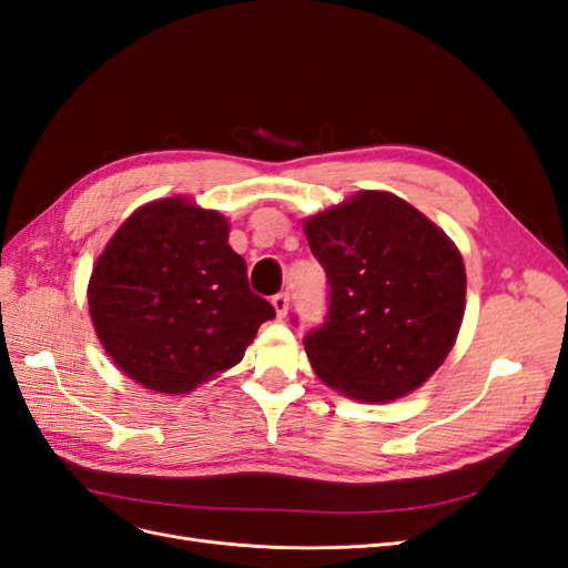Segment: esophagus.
Listing matches in <instances>:
<instances>
[{"label":"esophagus","instance_id":"1","mask_svg":"<svg viewBox=\"0 0 568 568\" xmlns=\"http://www.w3.org/2000/svg\"><path fill=\"white\" fill-rule=\"evenodd\" d=\"M272 305H274V311H277L280 317H286V313H288V294L272 296Z\"/></svg>","mask_w":568,"mask_h":568}]
</instances>
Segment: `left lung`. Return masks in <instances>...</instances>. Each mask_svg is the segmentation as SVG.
Instances as JSON below:
<instances>
[{"label": "left lung", "mask_w": 568, "mask_h": 568, "mask_svg": "<svg viewBox=\"0 0 568 568\" xmlns=\"http://www.w3.org/2000/svg\"><path fill=\"white\" fill-rule=\"evenodd\" d=\"M329 282L324 324L303 338L320 379L353 400L419 388L455 346L467 274L448 234L403 199L357 192L305 220Z\"/></svg>", "instance_id": "left-lung-1"}]
</instances>
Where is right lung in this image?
Listing matches in <instances>:
<instances>
[{
  "mask_svg": "<svg viewBox=\"0 0 568 568\" xmlns=\"http://www.w3.org/2000/svg\"><path fill=\"white\" fill-rule=\"evenodd\" d=\"M230 222L182 196L151 201L92 270L88 298L101 346L134 384L180 395L242 363L274 307L248 288Z\"/></svg>",
  "mask_w": 568,
  "mask_h": 568,
  "instance_id": "right-lung-1",
  "label": "right lung"
}]
</instances>
